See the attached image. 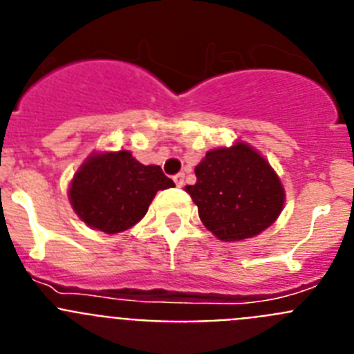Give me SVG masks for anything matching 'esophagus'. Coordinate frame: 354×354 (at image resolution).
I'll return each instance as SVG.
<instances>
[{"label": "esophagus", "instance_id": "34e87169", "mask_svg": "<svg viewBox=\"0 0 354 354\" xmlns=\"http://www.w3.org/2000/svg\"><path fill=\"white\" fill-rule=\"evenodd\" d=\"M174 183H175V186H177V187H183L184 186V174L175 175Z\"/></svg>", "mask_w": 354, "mask_h": 354}]
</instances>
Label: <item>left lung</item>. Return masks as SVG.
I'll return each instance as SVG.
<instances>
[{
	"label": "left lung",
	"mask_w": 354,
	"mask_h": 354,
	"mask_svg": "<svg viewBox=\"0 0 354 354\" xmlns=\"http://www.w3.org/2000/svg\"><path fill=\"white\" fill-rule=\"evenodd\" d=\"M186 186L209 232L221 241L259 236L277 221L286 189L270 161L245 142L207 150Z\"/></svg>",
	"instance_id": "obj_1"
}]
</instances>
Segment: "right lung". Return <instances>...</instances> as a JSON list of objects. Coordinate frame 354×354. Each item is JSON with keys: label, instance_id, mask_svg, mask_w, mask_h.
<instances>
[{"label": "right lung", "instance_id": "obj_1", "mask_svg": "<svg viewBox=\"0 0 354 354\" xmlns=\"http://www.w3.org/2000/svg\"><path fill=\"white\" fill-rule=\"evenodd\" d=\"M174 186L161 167H145L129 150H95L72 177L68 202L90 228L118 234L142 220L159 189Z\"/></svg>", "mask_w": 354, "mask_h": 354}]
</instances>
